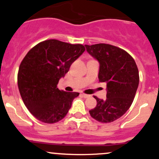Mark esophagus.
<instances>
[{"label": "esophagus", "instance_id": "34e87169", "mask_svg": "<svg viewBox=\"0 0 159 159\" xmlns=\"http://www.w3.org/2000/svg\"><path fill=\"white\" fill-rule=\"evenodd\" d=\"M81 95L82 97H84V98H88V97H90V95L84 94V93H81Z\"/></svg>", "mask_w": 159, "mask_h": 159}]
</instances>
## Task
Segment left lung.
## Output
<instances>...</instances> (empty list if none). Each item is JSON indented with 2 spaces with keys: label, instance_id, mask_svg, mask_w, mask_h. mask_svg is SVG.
<instances>
[{
  "label": "left lung",
  "instance_id": "8db88e82",
  "mask_svg": "<svg viewBox=\"0 0 159 159\" xmlns=\"http://www.w3.org/2000/svg\"><path fill=\"white\" fill-rule=\"evenodd\" d=\"M85 47L99 63V82L107 84L106 99L94 96L97 105L89 112L98 122L111 123L132 105L139 84L138 66L132 57L118 47L105 43Z\"/></svg>",
  "mask_w": 159,
  "mask_h": 159
}]
</instances>
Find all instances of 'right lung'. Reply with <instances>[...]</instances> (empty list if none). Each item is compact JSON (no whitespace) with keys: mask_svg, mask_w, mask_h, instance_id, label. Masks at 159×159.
Instances as JSON below:
<instances>
[{"mask_svg":"<svg viewBox=\"0 0 159 159\" xmlns=\"http://www.w3.org/2000/svg\"><path fill=\"white\" fill-rule=\"evenodd\" d=\"M85 51L84 45L57 39L39 43L21 61L18 86L25 106L39 121L54 123L65 117L79 95L57 88L61 78Z\"/></svg>","mask_w":159,"mask_h":159,"instance_id":"right-lung-1","label":"right lung"}]
</instances>
